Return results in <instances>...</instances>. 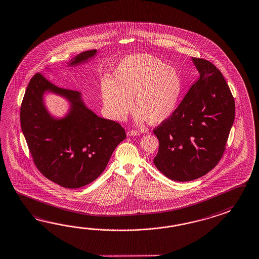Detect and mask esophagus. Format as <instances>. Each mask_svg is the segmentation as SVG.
Listing matches in <instances>:
<instances>
[{
  "label": "esophagus",
  "instance_id": "esophagus-1",
  "mask_svg": "<svg viewBox=\"0 0 259 259\" xmlns=\"http://www.w3.org/2000/svg\"><path fill=\"white\" fill-rule=\"evenodd\" d=\"M140 132L139 131H136V130H132V131H128L127 132V136L128 137H133V136H139Z\"/></svg>",
  "mask_w": 259,
  "mask_h": 259
}]
</instances>
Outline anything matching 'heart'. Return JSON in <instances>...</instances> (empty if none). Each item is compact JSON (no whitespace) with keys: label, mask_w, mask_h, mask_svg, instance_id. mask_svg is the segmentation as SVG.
<instances>
[{"label":"heart","mask_w":259,"mask_h":259,"mask_svg":"<svg viewBox=\"0 0 259 259\" xmlns=\"http://www.w3.org/2000/svg\"><path fill=\"white\" fill-rule=\"evenodd\" d=\"M112 79L100 81L104 109L110 119L123 121L138 109L137 120L157 124L165 121L177 108L182 81L177 69L148 54L122 59L113 69Z\"/></svg>","instance_id":"1"}]
</instances>
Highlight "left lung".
<instances>
[{
	"label": "left lung",
	"mask_w": 259,
	"mask_h": 259,
	"mask_svg": "<svg viewBox=\"0 0 259 259\" xmlns=\"http://www.w3.org/2000/svg\"><path fill=\"white\" fill-rule=\"evenodd\" d=\"M200 73L172 115L154 128L159 150L153 162L168 179L190 181L221 160L235 118V102L213 63L192 58Z\"/></svg>",
	"instance_id": "1"
}]
</instances>
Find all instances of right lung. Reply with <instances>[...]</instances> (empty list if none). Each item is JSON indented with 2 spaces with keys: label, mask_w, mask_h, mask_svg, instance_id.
Instances as JSON below:
<instances>
[{
  "label": "right lung",
  "mask_w": 259,
  "mask_h": 259,
  "mask_svg": "<svg viewBox=\"0 0 259 259\" xmlns=\"http://www.w3.org/2000/svg\"><path fill=\"white\" fill-rule=\"evenodd\" d=\"M96 53V49L80 53L69 66L87 62ZM46 91L63 95L72 104L63 119H54L46 110L42 96ZM20 123L38 170L68 189H78L98 179L116 147L126 138L120 123L87 109L80 93L57 87L40 72L30 79L26 89Z\"/></svg>",
  "instance_id": "1"
}]
</instances>
